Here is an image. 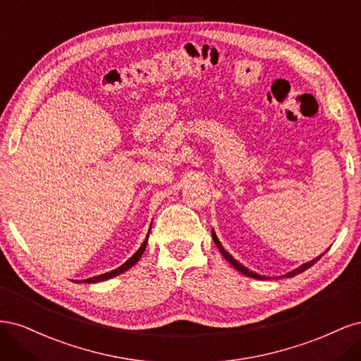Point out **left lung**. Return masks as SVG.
<instances>
[{"mask_svg":"<svg viewBox=\"0 0 361 361\" xmlns=\"http://www.w3.org/2000/svg\"><path fill=\"white\" fill-rule=\"evenodd\" d=\"M212 238H214V243H215V245L218 247V250H220V251H221V255L224 256V259H226V260L228 262V264H231L236 271H239V272H241V274H244V276H247V277H251V279H257V280H268V279H269V277H267V276H260V274H257V272H255V271H250V269H248V268H245L243 264H239V262H238L236 259H233V256H232L231 253H227V251L224 250V247L221 245L220 239L216 238L214 228H212ZM325 253H326V251H324V253H322V255H319V256L316 257V259H313V260H310V262H305V264H302L301 267L292 269L290 272H288V274H285V276H280V279H281V277H295L297 274H301L302 271L309 269L312 265H314L316 262H318V260H319Z\"/></svg>","mask_w":361,"mask_h":361,"instance_id":"left-lung-1","label":"left lung"}]
</instances>
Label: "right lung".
Here are the masks:
<instances>
[{"label":"right lung","instance_id":"obj_1","mask_svg":"<svg viewBox=\"0 0 361 361\" xmlns=\"http://www.w3.org/2000/svg\"><path fill=\"white\" fill-rule=\"evenodd\" d=\"M150 228H152V226H150ZM150 228H149V232H147V236H146V239L143 241V244H141V247L135 251L134 253V256H130L123 265H120L118 268H116V269H113V271H110V272H105V274H101V276H96V277H90V279H85V280H82L84 283H99V281H105V280H110V279H113V277H116V276H118V274H122V272H125V271H128L129 268H133L137 262L140 260V257L143 256V253H145V250H146V245H147V239H149V233H150ZM78 283V281H76Z\"/></svg>","mask_w":361,"mask_h":361}]
</instances>
